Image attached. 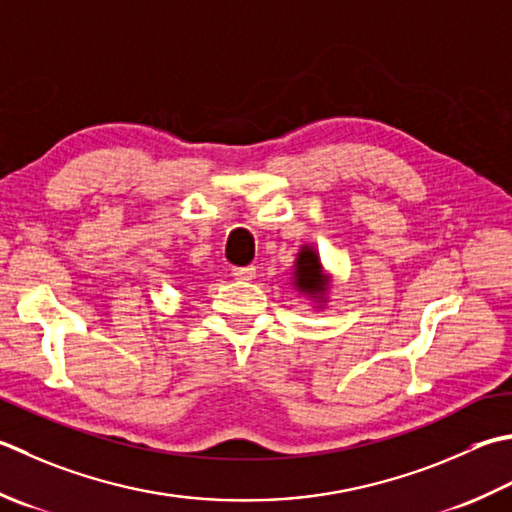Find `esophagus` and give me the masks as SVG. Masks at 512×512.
I'll use <instances>...</instances> for the list:
<instances>
[{"label":"esophagus","mask_w":512,"mask_h":512,"mask_svg":"<svg viewBox=\"0 0 512 512\" xmlns=\"http://www.w3.org/2000/svg\"><path fill=\"white\" fill-rule=\"evenodd\" d=\"M255 266H235L233 268V277L235 279H242V282H250V279H255Z\"/></svg>","instance_id":"esophagus-1"}]
</instances>
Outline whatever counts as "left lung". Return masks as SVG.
Wrapping results in <instances>:
<instances>
[{
  "label": "left lung",
  "instance_id": "8db88e82",
  "mask_svg": "<svg viewBox=\"0 0 512 512\" xmlns=\"http://www.w3.org/2000/svg\"><path fill=\"white\" fill-rule=\"evenodd\" d=\"M295 286L308 295H324L326 293V279L322 273V264H319V255L315 248L304 246L302 253L297 255L295 262Z\"/></svg>",
  "mask_w": 512,
  "mask_h": 512
}]
</instances>
